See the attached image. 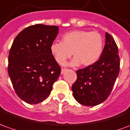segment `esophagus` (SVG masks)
Listing matches in <instances>:
<instances>
[{"instance_id": "esophagus-1", "label": "esophagus", "mask_w": 130, "mask_h": 130, "mask_svg": "<svg viewBox=\"0 0 130 130\" xmlns=\"http://www.w3.org/2000/svg\"><path fill=\"white\" fill-rule=\"evenodd\" d=\"M65 70H66L65 69H61V74H63V73H64V71H65Z\"/></svg>"}]
</instances>
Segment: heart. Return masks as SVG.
Listing matches in <instances>:
<instances>
[{"label":"heart","mask_w":130,"mask_h":130,"mask_svg":"<svg viewBox=\"0 0 130 130\" xmlns=\"http://www.w3.org/2000/svg\"><path fill=\"white\" fill-rule=\"evenodd\" d=\"M103 48V39L96 31L73 30L65 33L61 42H54L50 52L57 63L63 66L73 55L71 64L84 67L93 64L100 58Z\"/></svg>","instance_id":"obj_1"}]
</instances>
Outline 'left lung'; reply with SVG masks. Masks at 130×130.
<instances>
[{
	"label": "left lung",
	"mask_w": 130,
	"mask_h": 130,
	"mask_svg": "<svg viewBox=\"0 0 130 130\" xmlns=\"http://www.w3.org/2000/svg\"><path fill=\"white\" fill-rule=\"evenodd\" d=\"M118 47L113 37L105 33V45L95 63L76 71L72 85L75 99L80 104L95 106L104 102L111 93L120 72Z\"/></svg>",
	"instance_id": "obj_1"
}]
</instances>
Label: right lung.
I'll return each mask as SVG.
<instances>
[{"label": "right lung", "mask_w": 130, "mask_h": 130, "mask_svg": "<svg viewBox=\"0 0 130 130\" xmlns=\"http://www.w3.org/2000/svg\"><path fill=\"white\" fill-rule=\"evenodd\" d=\"M59 27L37 24L22 30L13 41L8 71L13 88L22 101L37 104L50 95L61 67L50 52Z\"/></svg>", "instance_id": "obj_1"}]
</instances>
